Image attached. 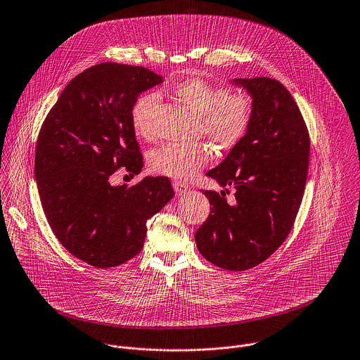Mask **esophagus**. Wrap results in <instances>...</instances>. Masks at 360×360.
<instances>
[{"label":"esophagus","mask_w":360,"mask_h":360,"mask_svg":"<svg viewBox=\"0 0 360 360\" xmlns=\"http://www.w3.org/2000/svg\"><path fill=\"white\" fill-rule=\"evenodd\" d=\"M172 186H174V191H175L176 196H182V195H185V193L188 192V189H189L186 184L179 182V181H174V182H172Z\"/></svg>","instance_id":"1"}]
</instances>
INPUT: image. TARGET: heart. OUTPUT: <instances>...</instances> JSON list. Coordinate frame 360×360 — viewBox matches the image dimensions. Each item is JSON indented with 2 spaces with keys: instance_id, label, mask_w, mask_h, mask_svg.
<instances>
[{
  "instance_id": "obj_1",
  "label": "heart",
  "mask_w": 360,
  "mask_h": 360,
  "mask_svg": "<svg viewBox=\"0 0 360 360\" xmlns=\"http://www.w3.org/2000/svg\"><path fill=\"white\" fill-rule=\"evenodd\" d=\"M175 96L196 116L200 117L202 131L217 146L231 147L247 133L252 115L254 101L247 92H233L200 78H188L174 86ZM160 103L155 92H147L137 98L131 106L130 119L137 136L151 139L154 134V117ZM209 151L205 146L167 144L155 148L148 155L153 172L189 181L207 164Z\"/></svg>"
}]
</instances>
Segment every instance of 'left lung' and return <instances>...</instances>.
<instances>
[{"mask_svg": "<svg viewBox=\"0 0 360 360\" xmlns=\"http://www.w3.org/2000/svg\"><path fill=\"white\" fill-rule=\"evenodd\" d=\"M230 82L251 95L254 115L245 136L206 174L224 191H205L210 214L195 240L213 265L245 271L269 258L293 227L307 182L310 137L299 106L279 81ZM229 186L235 189L230 204Z\"/></svg>", "mask_w": 360, "mask_h": 360, "instance_id": "obj_1", "label": "left lung"}]
</instances>
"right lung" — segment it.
I'll return each mask as SVG.
<instances>
[{
    "label": "right lung",
    "mask_w": 360,
    "mask_h": 360,
    "mask_svg": "<svg viewBox=\"0 0 360 360\" xmlns=\"http://www.w3.org/2000/svg\"><path fill=\"white\" fill-rule=\"evenodd\" d=\"M162 77L139 65L101 63L72 78L39 131L34 178L57 240L95 268H113L143 248L147 220L174 196L165 176L113 186L116 169L137 175L143 157L130 112Z\"/></svg>",
    "instance_id": "obj_1"
}]
</instances>
